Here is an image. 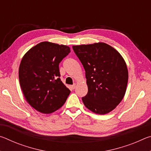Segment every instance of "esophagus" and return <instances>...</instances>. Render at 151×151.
I'll return each mask as SVG.
<instances>
[{"mask_svg": "<svg viewBox=\"0 0 151 151\" xmlns=\"http://www.w3.org/2000/svg\"><path fill=\"white\" fill-rule=\"evenodd\" d=\"M75 87H76V84H74V85L70 86V88L72 89V90H73V89H75Z\"/></svg>", "mask_w": 151, "mask_h": 151, "instance_id": "esophagus-1", "label": "esophagus"}]
</instances>
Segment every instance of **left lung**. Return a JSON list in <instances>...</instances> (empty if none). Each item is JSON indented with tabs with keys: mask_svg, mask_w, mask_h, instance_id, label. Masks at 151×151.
<instances>
[{
	"mask_svg": "<svg viewBox=\"0 0 151 151\" xmlns=\"http://www.w3.org/2000/svg\"><path fill=\"white\" fill-rule=\"evenodd\" d=\"M85 70L88 93L84 104L94 113L104 114L114 109L126 93L129 74L121 54L104 42L73 46Z\"/></svg>",
	"mask_w": 151,
	"mask_h": 151,
	"instance_id": "8db88e82",
	"label": "left lung"
}]
</instances>
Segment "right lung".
<instances>
[{
  "label": "right lung",
  "mask_w": 151,
  "mask_h": 151,
  "mask_svg": "<svg viewBox=\"0 0 151 151\" xmlns=\"http://www.w3.org/2000/svg\"><path fill=\"white\" fill-rule=\"evenodd\" d=\"M70 47L42 42L22 57L19 70L20 87L26 101L37 111L50 114L66 101L70 91L60 78L59 63Z\"/></svg>",
  "instance_id": "add662e5"
}]
</instances>
